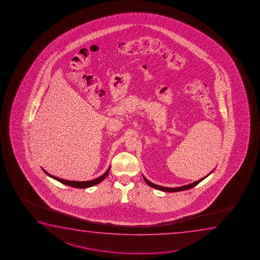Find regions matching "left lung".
<instances>
[{
  "instance_id": "obj_1",
  "label": "left lung",
  "mask_w": 260,
  "mask_h": 260,
  "mask_svg": "<svg viewBox=\"0 0 260 260\" xmlns=\"http://www.w3.org/2000/svg\"><path fill=\"white\" fill-rule=\"evenodd\" d=\"M214 171V170H213ZM213 171H211L210 173L205 176V177H203V178H201L199 180H197V181L192 182L191 184H188V185H182V186H178V187H165V186H161V185H155V184H153L152 182H150L147 178L143 175V178H144V180L146 181V184L147 185H150L151 187H153V188L158 189V190H160V191H164V192H180V191H185V190H187V189L192 188L193 186H196V185H198L200 182L203 181V179H205V178L208 177V176H210Z\"/></svg>"
}]
</instances>
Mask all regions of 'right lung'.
<instances>
[{
    "instance_id": "add662e5",
    "label": "right lung",
    "mask_w": 260,
    "mask_h": 260,
    "mask_svg": "<svg viewBox=\"0 0 260 260\" xmlns=\"http://www.w3.org/2000/svg\"><path fill=\"white\" fill-rule=\"evenodd\" d=\"M43 171H44V173L48 175L49 177L53 178V179L57 180V181L60 182V183L64 184V185H69V186L75 187V188H88V187H91V186H94V185L100 184V182L103 181L104 179L107 178V175L109 173L110 167L107 169V171H106L103 175H101V176L98 178H95V179H92V180H89V181H71V180H66V179H62V178L54 177L52 175H50V173H48L46 171H44L43 169Z\"/></svg>"
}]
</instances>
